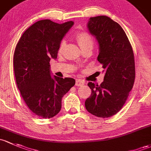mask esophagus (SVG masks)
<instances>
[{
	"mask_svg": "<svg viewBox=\"0 0 151 151\" xmlns=\"http://www.w3.org/2000/svg\"><path fill=\"white\" fill-rule=\"evenodd\" d=\"M84 83H85V82L81 80V79H77L76 81V86H82V85H83Z\"/></svg>",
	"mask_w": 151,
	"mask_h": 151,
	"instance_id": "34e87169",
	"label": "esophagus"
}]
</instances>
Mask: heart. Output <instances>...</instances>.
Masks as SVG:
<instances>
[{"label": "heart", "mask_w": 151, "mask_h": 151, "mask_svg": "<svg viewBox=\"0 0 151 151\" xmlns=\"http://www.w3.org/2000/svg\"><path fill=\"white\" fill-rule=\"evenodd\" d=\"M77 40L78 42L81 47H83L86 46H93V40L91 38V35L87 32H81L77 35ZM65 45V40H63L60 42L59 51L61 52L63 49Z\"/></svg>", "instance_id": "b5f03b06"}]
</instances>
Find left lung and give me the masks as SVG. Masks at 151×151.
I'll list each match as a JSON object with an SVG mask.
<instances>
[{"label": "left lung", "instance_id": "1", "mask_svg": "<svg viewBox=\"0 0 151 151\" xmlns=\"http://www.w3.org/2000/svg\"><path fill=\"white\" fill-rule=\"evenodd\" d=\"M87 28L99 44L97 60L102 65L105 77L100 85L88 83L91 94L85 107L94 116L108 118L122 109L133 87V50L122 27L108 17H91Z\"/></svg>", "mask_w": 151, "mask_h": 151}]
</instances>
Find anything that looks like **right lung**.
Instances as JSON below:
<instances>
[{"label":"right lung","instance_id":"add662e5","mask_svg":"<svg viewBox=\"0 0 151 151\" xmlns=\"http://www.w3.org/2000/svg\"><path fill=\"white\" fill-rule=\"evenodd\" d=\"M74 24L50 19L36 22L24 31L15 48L13 64L17 84L29 109L43 119L61 110L62 98L75 85L72 78L52 76L51 59L57 57L60 42Z\"/></svg>","mask_w":151,"mask_h":151}]
</instances>
